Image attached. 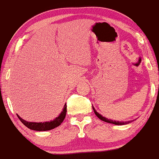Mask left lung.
<instances>
[{"mask_svg":"<svg viewBox=\"0 0 159 159\" xmlns=\"http://www.w3.org/2000/svg\"><path fill=\"white\" fill-rule=\"evenodd\" d=\"M92 108H93V110H94V113H95L96 116H97L100 119V120H103V121H105V122H107V123L113 124V125H127V124L131 123V122L132 121V120H129V121H117V120H110V119L106 118V117H105V116H102L100 113H98V112L95 110V109L94 108V106H92Z\"/></svg>","mask_w":159,"mask_h":159,"instance_id":"obj_1","label":"left lung"}]
</instances>
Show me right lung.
Masks as SVG:
<instances>
[{
  "label": "right lung",
  "mask_w": 159,
  "mask_h": 159,
  "mask_svg": "<svg viewBox=\"0 0 159 159\" xmlns=\"http://www.w3.org/2000/svg\"><path fill=\"white\" fill-rule=\"evenodd\" d=\"M67 113V106L66 103L64 106V108L62 110L61 113H60L59 116L57 117H56L55 119H53V120H50V121H46V122H30L27 121V120H23V118H21L19 115H17L20 120H21L22 123L25 125L26 127H27L28 129H31V130L34 131H48L51 130V129H53L55 128L58 127L59 125H61V124L63 122L64 119H65V116H66Z\"/></svg>",
  "instance_id": "obj_1"
}]
</instances>
